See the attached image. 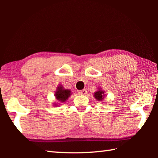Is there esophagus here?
Returning a JSON list of instances; mask_svg holds the SVG:
<instances>
[{
	"mask_svg": "<svg viewBox=\"0 0 158 158\" xmlns=\"http://www.w3.org/2000/svg\"><path fill=\"white\" fill-rule=\"evenodd\" d=\"M86 93H87V90L85 89L79 90V94H80V95H85Z\"/></svg>",
	"mask_w": 158,
	"mask_h": 158,
	"instance_id": "1",
	"label": "esophagus"
}]
</instances>
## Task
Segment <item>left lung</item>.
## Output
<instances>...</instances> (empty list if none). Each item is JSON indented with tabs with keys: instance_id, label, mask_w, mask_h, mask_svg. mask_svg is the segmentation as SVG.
<instances>
[{
	"instance_id": "1",
	"label": "left lung",
	"mask_w": 158,
	"mask_h": 158,
	"mask_svg": "<svg viewBox=\"0 0 158 158\" xmlns=\"http://www.w3.org/2000/svg\"><path fill=\"white\" fill-rule=\"evenodd\" d=\"M94 96H95V99H97L98 100L100 101L104 98V91H102V90H99L98 91L95 93Z\"/></svg>"
}]
</instances>
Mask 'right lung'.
I'll use <instances>...</instances> for the list:
<instances>
[{"label": "right lung", "instance_id": "right-lung-1", "mask_svg": "<svg viewBox=\"0 0 158 158\" xmlns=\"http://www.w3.org/2000/svg\"><path fill=\"white\" fill-rule=\"evenodd\" d=\"M71 91L68 89H63L62 86L58 87V89L56 92L55 93L56 98L57 99L58 101L62 102H64L67 100V99L69 98V96L70 95Z\"/></svg>", "mask_w": 158, "mask_h": 158}]
</instances>
